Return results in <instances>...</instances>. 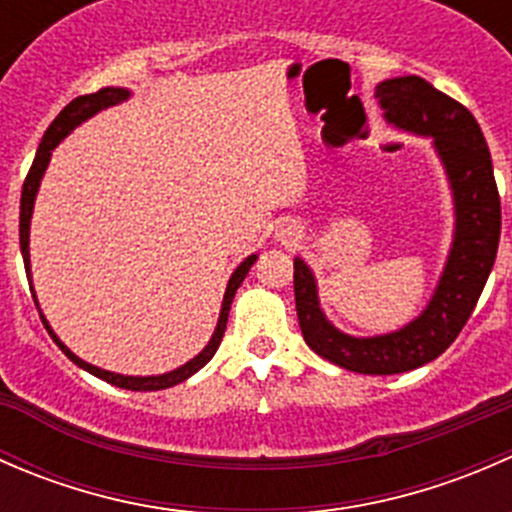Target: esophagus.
<instances>
[{
  "label": "esophagus",
  "mask_w": 512,
  "mask_h": 512,
  "mask_svg": "<svg viewBox=\"0 0 512 512\" xmlns=\"http://www.w3.org/2000/svg\"><path fill=\"white\" fill-rule=\"evenodd\" d=\"M294 237H297V227H294V225H282L280 230H277V240L292 242Z\"/></svg>",
  "instance_id": "esophagus-1"
}]
</instances>
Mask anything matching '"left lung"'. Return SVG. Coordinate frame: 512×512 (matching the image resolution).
I'll use <instances>...</instances> for the list:
<instances>
[{
	"instance_id": "1",
	"label": "left lung",
	"mask_w": 512,
	"mask_h": 512,
	"mask_svg": "<svg viewBox=\"0 0 512 512\" xmlns=\"http://www.w3.org/2000/svg\"><path fill=\"white\" fill-rule=\"evenodd\" d=\"M386 126L431 138L453 195V240L423 312L389 334L354 337L334 327L319 304L312 267L294 257V302L307 347L356 374H401L441 356L471 317L493 270L500 240V198L483 131L466 106L421 76L376 84Z\"/></svg>"
}]
</instances>
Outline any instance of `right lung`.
<instances>
[{"label":"right lung","instance_id":"1","mask_svg":"<svg viewBox=\"0 0 512 512\" xmlns=\"http://www.w3.org/2000/svg\"><path fill=\"white\" fill-rule=\"evenodd\" d=\"M128 98H131V91L121 89V86H106V89L96 91V94L74 98V101H71L69 106H64V111H61L59 116L54 118V123H51V126L46 128L44 138H41L39 148H36L34 163H32V168H29V175H27V180H24V188H22V205H19V245H22L24 270H27L29 289H32V297H34L36 309H39V302H36V292H34V285H32V260H29V227H32L36 193H39V185H41V178H44L46 168H49L51 153H54V148L59 146V143L64 141V138L69 136L71 131H74V128H79L81 123L89 121V118L96 116L98 111H106V108L118 106V103L128 101ZM255 260H257V252H255V255H247L245 260H242L240 265L235 267V272H232V275H230V280H227L218 324H215L213 337H210V342L205 344L203 352H200L198 356H193V359H190V361H185V364L178 366V369L165 371V374H156V376H128V374H116V371H108V369H101V366L89 364V361H84V359H81V356H76L69 347H66L64 342H61L59 337H56V332H54V329H51V324L46 322V317H44V314H41V309H39L41 322H44L46 332L51 334V339H54V342L59 344L61 352L69 356V359L74 361L76 366H81V369L89 371V374L98 376V379H103V381H108V384L118 386V389H128V391H160V389H170V386H175V384H180V381L190 379V376H193L195 371L203 369V366L208 364L210 359H213L215 352H218L220 342H223L225 327H227V314H230L232 299H235L237 287L242 285V280H245V277H247L250 267L255 265Z\"/></svg>","mask_w":512,"mask_h":512}]
</instances>
